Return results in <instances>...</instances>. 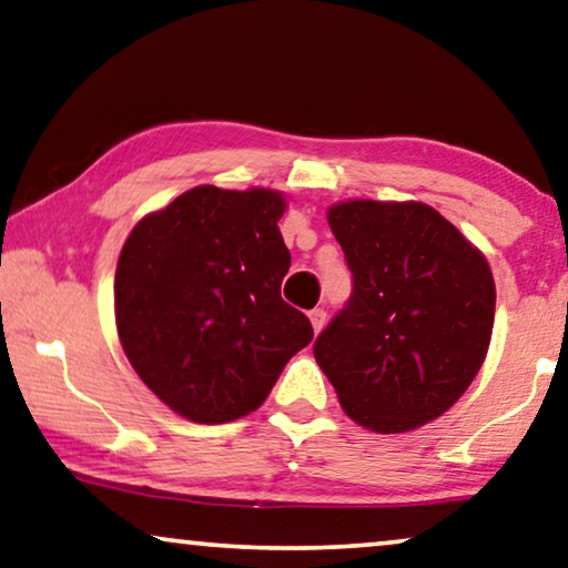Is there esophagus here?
Wrapping results in <instances>:
<instances>
[{
  "label": "esophagus",
  "mask_w": 568,
  "mask_h": 568,
  "mask_svg": "<svg viewBox=\"0 0 568 568\" xmlns=\"http://www.w3.org/2000/svg\"><path fill=\"white\" fill-rule=\"evenodd\" d=\"M308 318H311V326H313V332H321V328H324V324H326V311L324 308H313L311 313H308Z\"/></svg>",
  "instance_id": "1"
}]
</instances>
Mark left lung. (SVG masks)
Returning <instances> with one entry per match:
<instances>
[{
  "mask_svg": "<svg viewBox=\"0 0 568 568\" xmlns=\"http://www.w3.org/2000/svg\"><path fill=\"white\" fill-rule=\"evenodd\" d=\"M328 226L352 298L313 344L346 416L403 434L446 413L477 377L495 321L487 260L418 201H344Z\"/></svg>",
  "mask_w": 568,
  "mask_h": 568,
  "instance_id": "1",
  "label": "left lung"
}]
</instances>
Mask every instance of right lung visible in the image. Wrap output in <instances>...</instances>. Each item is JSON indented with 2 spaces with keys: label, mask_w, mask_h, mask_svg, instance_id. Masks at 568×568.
Returning a JSON list of instances; mask_svg holds the SVG:
<instances>
[{
  "label": "right lung",
  "mask_w": 568,
  "mask_h": 568,
  "mask_svg": "<svg viewBox=\"0 0 568 568\" xmlns=\"http://www.w3.org/2000/svg\"><path fill=\"white\" fill-rule=\"evenodd\" d=\"M283 193L196 185L126 236L114 275L126 359L168 408L193 423L257 410L295 352L306 313L281 298L291 267Z\"/></svg>",
  "instance_id": "add662e5"
}]
</instances>
